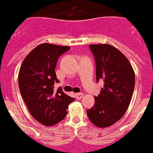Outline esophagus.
Returning <instances> with one entry per match:
<instances>
[{
    "label": "esophagus",
    "instance_id": "obj_1",
    "mask_svg": "<svg viewBox=\"0 0 153 153\" xmlns=\"http://www.w3.org/2000/svg\"><path fill=\"white\" fill-rule=\"evenodd\" d=\"M75 96H76V99L80 100V99H82V97H83L84 94H83V93H77V94H76Z\"/></svg>",
    "mask_w": 153,
    "mask_h": 153
}]
</instances>
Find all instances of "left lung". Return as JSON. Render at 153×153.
<instances>
[{
  "label": "left lung",
  "mask_w": 153,
  "mask_h": 153,
  "mask_svg": "<svg viewBox=\"0 0 153 153\" xmlns=\"http://www.w3.org/2000/svg\"><path fill=\"white\" fill-rule=\"evenodd\" d=\"M96 65V81L105 85L95 105L86 113L99 128H107L120 120L129 106L135 85V74L130 62L119 49L109 44H91Z\"/></svg>",
  "instance_id": "1"
}]
</instances>
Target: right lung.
I'll return each mask as SVG.
<instances>
[{
	"mask_svg": "<svg viewBox=\"0 0 153 153\" xmlns=\"http://www.w3.org/2000/svg\"><path fill=\"white\" fill-rule=\"evenodd\" d=\"M69 49L68 46L39 44L27 55L19 68L18 82L23 100L31 115L45 126L63 120L69 104L75 100L61 87L55 91L53 86L59 82L55 72L57 60Z\"/></svg>",
	"mask_w": 153,
	"mask_h": 153,
	"instance_id": "right-lung-1",
	"label": "right lung"
}]
</instances>
